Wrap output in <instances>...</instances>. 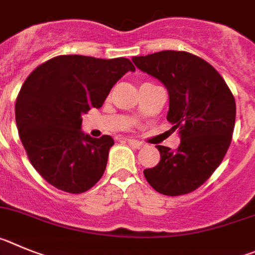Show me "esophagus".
I'll list each match as a JSON object with an SVG mask.
<instances>
[{
    "mask_svg": "<svg viewBox=\"0 0 255 255\" xmlns=\"http://www.w3.org/2000/svg\"><path fill=\"white\" fill-rule=\"evenodd\" d=\"M127 142H128V143H129V144H132L133 147H136V148H141V147H143V146H144L143 142L138 141V139L127 138Z\"/></svg>",
    "mask_w": 255,
    "mask_h": 255,
    "instance_id": "esophagus-1",
    "label": "esophagus"
}]
</instances>
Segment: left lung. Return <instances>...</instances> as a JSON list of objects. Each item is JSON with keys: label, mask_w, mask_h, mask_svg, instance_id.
<instances>
[{"label": "left lung", "mask_w": 255, "mask_h": 255, "mask_svg": "<svg viewBox=\"0 0 255 255\" xmlns=\"http://www.w3.org/2000/svg\"><path fill=\"white\" fill-rule=\"evenodd\" d=\"M132 61L164 84L169 93L166 119L180 137L175 150L156 146L160 161L144 169V178L165 196L193 192L219 167L230 146L236 116L234 95L221 75L194 54L162 50Z\"/></svg>", "instance_id": "left-lung-1"}]
</instances>
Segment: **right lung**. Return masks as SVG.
Returning a JSON list of instances; mask_svg holds the SVG:
<instances>
[{"label":"right lung","mask_w":255,"mask_h":255,"mask_svg":"<svg viewBox=\"0 0 255 255\" xmlns=\"http://www.w3.org/2000/svg\"><path fill=\"white\" fill-rule=\"evenodd\" d=\"M136 68L127 58L58 56L25 80L15 104L16 126L27 157L49 184L84 193L105 171L111 136L81 130V116L103 107L112 88Z\"/></svg>","instance_id":"add662e5"}]
</instances>
